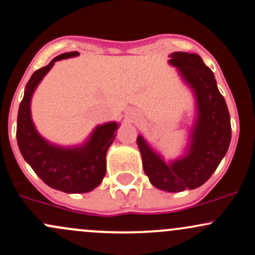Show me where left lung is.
<instances>
[{"label": "left lung", "instance_id": "1", "mask_svg": "<svg viewBox=\"0 0 255 255\" xmlns=\"http://www.w3.org/2000/svg\"><path fill=\"white\" fill-rule=\"evenodd\" d=\"M168 57V64L177 68L194 96L195 115L188 144L182 156L171 161H165L141 134L136 138V144L150 183L161 191L175 193L198 188L215 172L229 150L231 121L215 76L202 57L179 51Z\"/></svg>", "mask_w": 255, "mask_h": 255}]
</instances>
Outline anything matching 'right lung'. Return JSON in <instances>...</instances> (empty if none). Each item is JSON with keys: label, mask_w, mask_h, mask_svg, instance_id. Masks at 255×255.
<instances>
[{"label": "right lung", "mask_w": 255, "mask_h": 255, "mask_svg": "<svg viewBox=\"0 0 255 255\" xmlns=\"http://www.w3.org/2000/svg\"><path fill=\"white\" fill-rule=\"evenodd\" d=\"M78 51L61 53L47 66L37 69L26 83L17 119V141L21 156L47 186L64 193H88L106 175V152L120 123L106 122L94 128L84 143L62 146L46 140L31 119V98L55 62L77 57Z\"/></svg>", "instance_id": "obj_1"}]
</instances>
